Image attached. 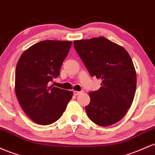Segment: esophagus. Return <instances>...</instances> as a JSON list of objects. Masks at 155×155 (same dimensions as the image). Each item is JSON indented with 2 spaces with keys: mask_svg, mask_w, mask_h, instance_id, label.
<instances>
[{
  "mask_svg": "<svg viewBox=\"0 0 155 155\" xmlns=\"http://www.w3.org/2000/svg\"><path fill=\"white\" fill-rule=\"evenodd\" d=\"M73 93H74V96H78V94H80L83 93V91H73Z\"/></svg>",
  "mask_w": 155,
  "mask_h": 155,
  "instance_id": "obj_1",
  "label": "esophagus"
}]
</instances>
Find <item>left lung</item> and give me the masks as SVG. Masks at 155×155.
Returning <instances> with one entry per match:
<instances>
[{"label":"left lung","mask_w":155,"mask_h":155,"mask_svg":"<svg viewBox=\"0 0 155 155\" xmlns=\"http://www.w3.org/2000/svg\"><path fill=\"white\" fill-rule=\"evenodd\" d=\"M74 47L90 74L102 81L97 91L88 93L87 115L100 126L116 124L135 97L137 77L131 57L123 47L103 36L75 40Z\"/></svg>","instance_id":"1"}]
</instances>
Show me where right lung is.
<instances>
[{
	"mask_svg": "<svg viewBox=\"0 0 155 155\" xmlns=\"http://www.w3.org/2000/svg\"><path fill=\"white\" fill-rule=\"evenodd\" d=\"M70 41L45 40L22 53L15 71V94L20 106L34 122L53 124L62 116L73 92L50 86L60 74Z\"/></svg>",
	"mask_w": 155,
	"mask_h": 155,
	"instance_id": "obj_1",
	"label": "right lung"
}]
</instances>
